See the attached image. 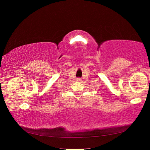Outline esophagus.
I'll return each instance as SVG.
<instances>
[{
	"mask_svg": "<svg viewBox=\"0 0 150 150\" xmlns=\"http://www.w3.org/2000/svg\"><path fill=\"white\" fill-rule=\"evenodd\" d=\"M77 81H81V79L77 78Z\"/></svg>",
	"mask_w": 150,
	"mask_h": 150,
	"instance_id": "obj_1",
	"label": "esophagus"
}]
</instances>
